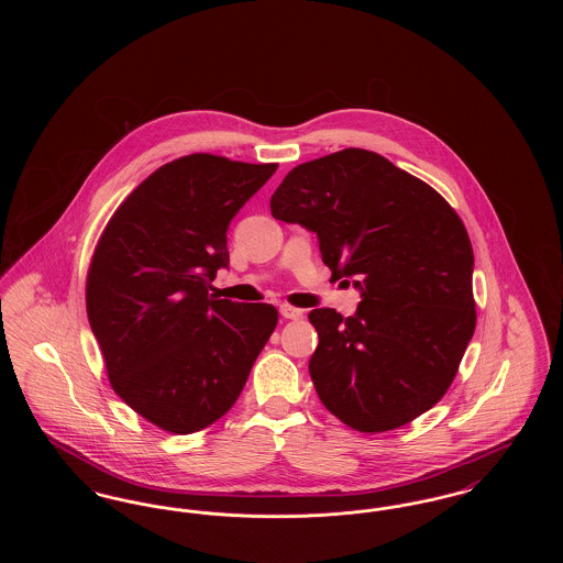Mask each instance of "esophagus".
I'll list each match as a JSON object with an SVG mask.
<instances>
[{
	"instance_id": "esophagus-1",
	"label": "esophagus",
	"mask_w": 563,
	"mask_h": 563,
	"mask_svg": "<svg viewBox=\"0 0 563 563\" xmlns=\"http://www.w3.org/2000/svg\"><path fill=\"white\" fill-rule=\"evenodd\" d=\"M278 310H280V314H283L285 319H289V321H299V319H303V310L294 308V306H289V303H283Z\"/></svg>"
}]
</instances>
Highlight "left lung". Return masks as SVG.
<instances>
[{
    "mask_svg": "<svg viewBox=\"0 0 563 563\" xmlns=\"http://www.w3.org/2000/svg\"><path fill=\"white\" fill-rule=\"evenodd\" d=\"M272 217L319 239L331 278L361 291L356 314H308L310 377L350 429H399L439 401L475 333L473 246L454 209L384 156L349 147L295 166Z\"/></svg>",
    "mask_w": 563,
    "mask_h": 563,
    "instance_id": "left-lung-1",
    "label": "left lung"
}]
</instances>
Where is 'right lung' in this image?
<instances>
[{
	"instance_id": "1",
	"label": "right lung",
	"mask_w": 563,
	"mask_h": 563,
	"mask_svg": "<svg viewBox=\"0 0 563 563\" xmlns=\"http://www.w3.org/2000/svg\"><path fill=\"white\" fill-rule=\"evenodd\" d=\"M276 164L191 154L152 173L109 219L86 280V312L120 399L189 434L236 402L278 322L269 303L214 299L228 228Z\"/></svg>"
}]
</instances>
